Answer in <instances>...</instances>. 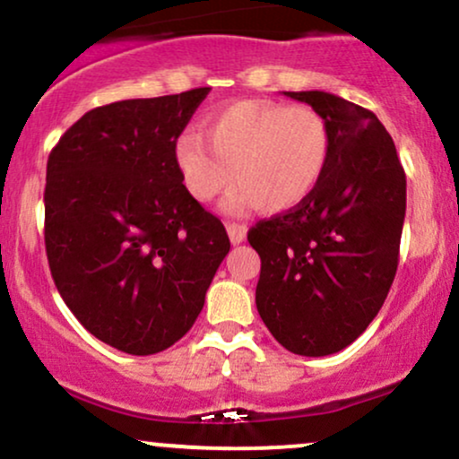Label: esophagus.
<instances>
[{"instance_id": "esophagus-1", "label": "esophagus", "mask_w": 459, "mask_h": 459, "mask_svg": "<svg viewBox=\"0 0 459 459\" xmlns=\"http://www.w3.org/2000/svg\"><path fill=\"white\" fill-rule=\"evenodd\" d=\"M226 230H229V237L233 244H241V241H246V235H247V229L244 224H235V222H229L226 224Z\"/></svg>"}]
</instances>
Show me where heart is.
<instances>
[{
	"instance_id": "1",
	"label": "heart",
	"mask_w": 459,
	"mask_h": 459,
	"mask_svg": "<svg viewBox=\"0 0 459 459\" xmlns=\"http://www.w3.org/2000/svg\"><path fill=\"white\" fill-rule=\"evenodd\" d=\"M330 127L310 108L272 101H237L215 109L203 129L183 131L177 166L187 192L212 200L237 178L230 209L282 213L299 207L330 161Z\"/></svg>"
}]
</instances>
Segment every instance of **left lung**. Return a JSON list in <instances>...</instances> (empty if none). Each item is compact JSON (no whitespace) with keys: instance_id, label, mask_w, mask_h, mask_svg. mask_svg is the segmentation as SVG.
I'll return each mask as SVG.
<instances>
[{"instance_id":"left-lung-1","label":"left lung","mask_w":459,"mask_h":459,"mask_svg":"<svg viewBox=\"0 0 459 459\" xmlns=\"http://www.w3.org/2000/svg\"><path fill=\"white\" fill-rule=\"evenodd\" d=\"M330 127V161L315 192L247 233L261 256L256 308L284 350H345L380 313L399 263L405 172L377 116L336 94L284 92Z\"/></svg>"}]
</instances>
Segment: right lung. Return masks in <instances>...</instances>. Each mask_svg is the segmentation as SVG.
<instances>
[{
    "instance_id": "obj_1",
    "label": "right lung",
    "mask_w": 459,
    "mask_h": 459,
    "mask_svg": "<svg viewBox=\"0 0 459 459\" xmlns=\"http://www.w3.org/2000/svg\"><path fill=\"white\" fill-rule=\"evenodd\" d=\"M209 88L91 109L47 161L45 247L62 299L131 356L175 345L204 307L230 241L177 166Z\"/></svg>"
}]
</instances>
